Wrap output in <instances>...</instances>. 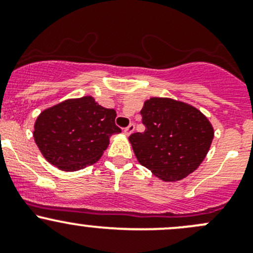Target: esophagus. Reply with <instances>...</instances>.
<instances>
[{
	"label": "esophagus",
	"mask_w": 253,
	"mask_h": 253,
	"mask_svg": "<svg viewBox=\"0 0 253 253\" xmlns=\"http://www.w3.org/2000/svg\"><path fill=\"white\" fill-rule=\"evenodd\" d=\"M134 129H135L134 124H129V126H127L126 129H124V132H126V135H130L132 131H134Z\"/></svg>",
	"instance_id": "1"
}]
</instances>
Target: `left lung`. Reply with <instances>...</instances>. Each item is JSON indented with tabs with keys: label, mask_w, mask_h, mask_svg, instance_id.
I'll use <instances>...</instances> for the list:
<instances>
[{
	"label": "left lung",
	"mask_w": 253,
	"mask_h": 253,
	"mask_svg": "<svg viewBox=\"0 0 253 253\" xmlns=\"http://www.w3.org/2000/svg\"><path fill=\"white\" fill-rule=\"evenodd\" d=\"M144 132L129 136L140 165L162 181H179L202 164L214 137L197 108L169 98H150L141 112Z\"/></svg>",
	"instance_id": "1"
}]
</instances>
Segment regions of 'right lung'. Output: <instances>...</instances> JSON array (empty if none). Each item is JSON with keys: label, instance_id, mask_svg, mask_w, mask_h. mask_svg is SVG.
Listing matches in <instances>:
<instances>
[{"label": "right lung", "instance_id": "1", "mask_svg": "<svg viewBox=\"0 0 253 253\" xmlns=\"http://www.w3.org/2000/svg\"><path fill=\"white\" fill-rule=\"evenodd\" d=\"M114 109L92 97L67 99L38 117L33 136L42 156L62 171H77L98 161L109 136L122 131Z\"/></svg>", "mask_w": 253, "mask_h": 253}]
</instances>
